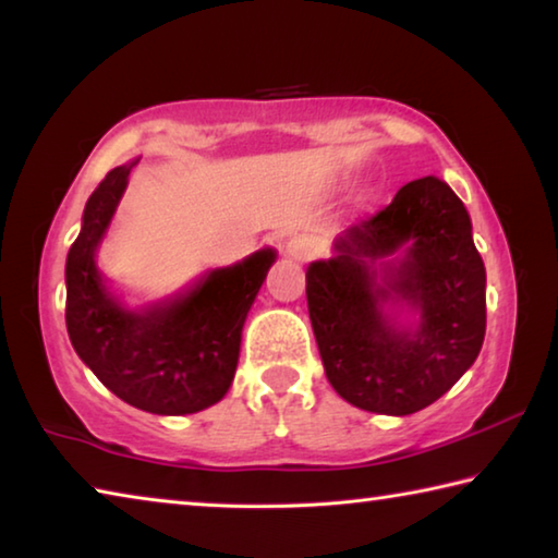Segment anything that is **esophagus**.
<instances>
[{
  "label": "esophagus",
  "mask_w": 558,
  "mask_h": 558,
  "mask_svg": "<svg viewBox=\"0 0 558 558\" xmlns=\"http://www.w3.org/2000/svg\"><path fill=\"white\" fill-rule=\"evenodd\" d=\"M315 251H317V245L313 239H310V235H292V239L282 245V253H286V256L292 260L313 258Z\"/></svg>",
  "instance_id": "34e87169"
}]
</instances>
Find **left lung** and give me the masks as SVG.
<instances>
[{
  "label": "left lung",
  "mask_w": 558,
  "mask_h": 558,
  "mask_svg": "<svg viewBox=\"0 0 558 558\" xmlns=\"http://www.w3.org/2000/svg\"><path fill=\"white\" fill-rule=\"evenodd\" d=\"M401 250V262L375 263ZM381 260V259H380ZM383 262V260H381ZM307 310L332 389L356 409L409 415L438 401L485 339V263L456 192L436 177L399 189L393 202L337 235L335 256L307 268ZM405 299L420 327L380 313Z\"/></svg>",
  "instance_id": "left-lung-1"
}]
</instances>
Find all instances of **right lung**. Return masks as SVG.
Returning <instances> with one entry per match:
<instances>
[{"instance_id": "obj_1", "label": "right lung", "mask_w": 558, "mask_h": 558, "mask_svg": "<svg viewBox=\"0 0 558 558\" xmlns=\"http://www.w3.org/2000/svg\"><path fill=\"white\" fill-rule=\"evenodd\" d=\"M130 169H110L83 211L81 233L65 258V327L75 354L118 399L159 415L204 411L229 391L245 315L276 251L263 248L211 270L174 300L145 310L122 307L106 288L96 251Z\"/></svg>"}]
</instances>
